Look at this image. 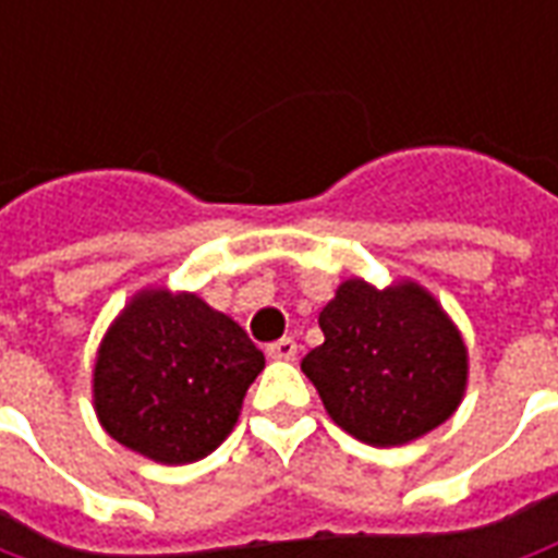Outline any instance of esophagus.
<instances>
[{
    "mask_svg": "<svg viewBox=\"0 0 558 558\" xmlns=\"http://www.w3.org/2000/svg\"><path fill=\"white\" fill-rule=\"evenodd\" d=\"M268 359H278V362H292L299 355V343L292 338H280L275 343H268Z\"/></svg>",
    "mask_w": 558,
    "mask_h": 558,
    "instance_id": "obj_1",
    "label": "esophagus"
}]
</instances>
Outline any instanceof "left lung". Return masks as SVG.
<instances>
[{
  "label": "left lung",
  "mask_w": 558,
  "mask_h": 558,
  "mask_svg": "<svg viewBox=\"0 0 558 558\" xmlns=\"http://www.w3.org/2000/svg\"><path fill=\"white\" fill-rule=\"evenodd\" d=\"M326 340L302 359L323 407L376 448L418 439L460 407L466 391V347L439 302L403 280L376 290L343 280L323 307Z\"/></svg>",
  "instance_id": "1"
}]
</instances>
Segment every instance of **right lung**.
Here are the masks:
<instances>
[{
    "mask_svg": "<svg viewBox=\"0 0 558 558\" xmlns=\"http://www.w3.org/2000/svg\"><path fill=\"white\" fill-rule=\"evenodd\" d=\"M263 367L244 328L194 292L143 290L101 340L95 412L131 451L194 463L230 436Z\"/></svg>",
    "mask_w": 558,
    "mask_h": 558,
    "instance_id": "add662e5",
    "label": "right lung"
}]
</instances>
